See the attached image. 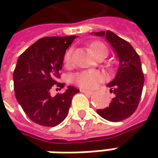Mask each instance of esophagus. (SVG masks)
I'll return each mask as SVG.
<instances>
[{"label":"esophagus","instance_id":"1","mask_svg":"<svg viewBox=\"0 0 158 158\" xmlns=\"http://www.w3.org/2000/svg\"><path fill=\"white\" fill-rule=\"evenodd\" d=\"M80 91H81V92H83V93L89 94V95H92V94H93V91H90V90H87V89H80Z\"/></svg>","mask_w":158,"mask_h":158}]
</instances>
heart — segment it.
<instances>
[{
    "instance_id": "1",
    "label": "heart",
    "mask_w": 158,
    "mask_h": 158,
    "mask_svg": "<svg viewBox=\"0 0 158 158\" xmlns=\"http://www.w3.org/2000/svg\"><path fill=\"white\" fill-rule=\"evenodd\" d=\"M91 48H92L94 54L96 55V56L103 51L107 52V49L105 48V46L102 44H100V43L93 44L91 46ZM71 56H72V50L71 49L67 51V53L64 56V64L67 67L71 65V62H72ZM103 79H104L103 74L98 70H84V71H81V72L75 74L72 77V80L75 84H77L80 88L88 89H94Z\"/></svg>"
}]
</instances>
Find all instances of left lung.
I'll list each match as a JSON object with an SVG mask.
<instances>
[{
    "instance_id": "8db88e82",
    "label": "left lung",
    "mask_w": 158,
    "mask_h": 158,
    "mask_svg": "<svg viewBox=\"0 0 158 158\" xmlns=\"http://www.w3.org/2000/svg\"><path fill=\"white\" fill-rule=\"evenodd\" d=\"M91 34L105 37L119 59L117 73L107 85L110 88V91H113L115 97L108 107L97 110V112L110 122L125 120L135 111L142 95L144 78L140 56L130 43L110 31Z\"/></svg>"
}]
</instances>
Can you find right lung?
Here are the masks:
<instances>
[{
    "label": "right lung",
    "mask_w": 158,
    "mask_h": 158,
    "mask_svg": "<svg viewBox=\"0 0 158 158\" xmlns=\"http://www.w3.org/2000/svg\"><path fill=\"white\" fill-rule=\"evenodd\" d=\"M76 35L50 36L37 40L18 58L14 71L17 102L30 120L43 126H56L65 120L73 96L79 89L69 86L62 94L52 97V88H64L57 82L66 50Z\"/></svg>",
    "instance_id": "obj_1"
}]
</instances>
